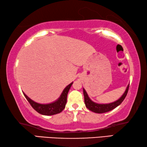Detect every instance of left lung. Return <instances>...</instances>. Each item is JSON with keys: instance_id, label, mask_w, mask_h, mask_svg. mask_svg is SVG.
Here are the masks:
<instances>
[{"instance_id": "obj_1", "label": "left lung", "mask_w": 147, "mask_h": 147, "mask_svg": "<svg viewBox=\"0 0 147 147\" xmlns=\"http://www.w3.org/2000/svg\"><path fill=\"white\" fill-rule=\"evenodd\" d=\"M128 88H129V85L127 86L125 93L123 94V96L121 97L119 99L109 104H98V103H96V102H94V101H92V100L90 99V97H88L85 90L83 88L84 103H85L86 107L90 110H91L92 112L97 113V114H102V113L109 112L110 110L114 109L115 108H116L117 107L119 106V105H121V103L123 101V100L125 99V98L127 95Z\"/></svg>"}]
</instances>
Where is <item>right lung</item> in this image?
Returning <instances> with one entry per match:
<instances>
[{
	"label": "right lung",
	"mask_w": 147,
	"mask_h": 147,
	"mask_svg": "<svg viewBox=\"0 0 147 147\" xmlns=\"http://www.w3.org/2000/svg\"><path fill=\"white\" fill-rule=\"evenodd\" d=\"M72 84H73V82L68 84L64 89L60 97L57 101L49 104L37 103V102L33 101V100L29 98L24 92H23V94L28 100V101L30 102L31 106L33 107V109L36 110L38 113L45 115H52L61 112L65 108L67 102V95H68V91Z\"/></svg>",
	"instance_id": "obj_1"
}]
</instances>
